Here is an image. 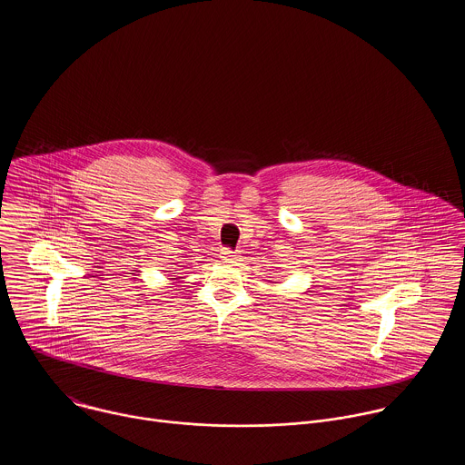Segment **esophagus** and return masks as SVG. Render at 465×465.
<instances>
[{"instance_id":"esophagus-1","label":"esophagus","mask_w":465,"mask_h":465,"mask_svg":"<svg viewBox=\"0 0 465 465\" xmlns=\"http://www.w3.org/2000/svg\"><path fill=\"white\" fill-rule=\"evenodd\" d=\"M222 260L223 263H230V265H237L241 262V256L230 249H222Z\"/></svg>"}]
</instances>
